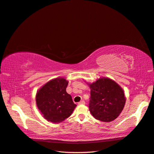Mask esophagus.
<instances>
[{
    "mask_svg": "<svg viewBox=\"0 0 154 154\" xmlns=\"http://www.w3.org/2000/svg\"><path fill=\"white\" fill-rule=\"evenodd\" d=\"M79 105H81V104H85V102L84 101V100H81V101H80L79 103H78Z\"/></svg>",
    "mask_w": 154,
    "mask_h": 154,
    "instance_id": "1",
    "label": "esophagus"
}]
</instances>
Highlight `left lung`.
<instances>
[{"label":"left lung","instance_id":"8db88e82","mask_svg":"<svg viewBox=\"0 0 154 154\" xmlns=\"http://www.w3.org/2000/svg\"><path fill=\"white\" fill-rule=\"evenodd\" d=\"M90 112L95 119L110 122L123 109L126 98L120 86L108 78H101L90 85Z\"/></svg>","mask_w":154,"mask_h":154}]
</instances>
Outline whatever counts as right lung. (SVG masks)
Masks as SVG:
<instances>
[{"instance_id": "right-lung-1", "label": "right lung", "mask_w": 154, "mask_h": 154, "mask_svg": "<svg viewBox=\"0 0 154 154\" xmlns=\"http://www.w3.org/2000/svg\"><path fill=\"white\" fill-rule=\"evenodd\" d=\"M68 82L64 78L53 79L44 85L36 95L37 107L43 117L51 122L69 117L77 105L66 89Z\"/></svg>"}]
</instances>
